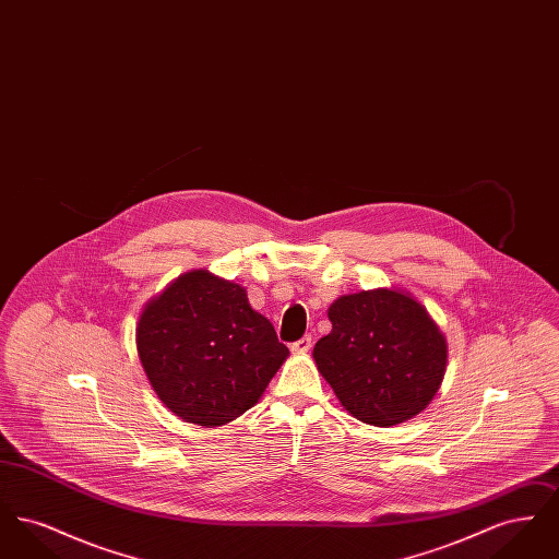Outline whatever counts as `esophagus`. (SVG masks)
<instances>
[{
  "label": "esophagus",
  "mask_w": 559,
  "mask_h": 559,
  "mask_svg": "<svg viewBox=\"0 0 559 559\" xmlns=\"http://www.w3.org/2000/svg\"><path fill=\"white\" fill-rule=\"evenodd\" d=\"M312 347V337L310 335H304L301 340H297L295 344H292L293 354H308Z\"/></svg>",
  "instance_id": "1"
}]
</instances>
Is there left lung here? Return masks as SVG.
<instances>
[{"label": "left lung", "instance_id": "obj_1", "mask_svg": "<svg viewBox=\"0 0 559 559\" xmlns=\"http://www.w3.org/2000/svg\"><path fill=\"white\" fill-rule=\"evenodd\" d=\"M331 333L314 346V362L352 417L392 427L426 411L438 394L449 344L411 293L371 289L337 297Z\"/></svg>", "mask_w": 559, "mask_h": 559}]
</instances>
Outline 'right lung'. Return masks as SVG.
I'll use <instances>...</instances> for the list:
<instances>
[{
	"mask_svg": "<svg viewBox=\"0 0 559 559\" xmlns=\"http://www.w3.org/2000/svg\"><path fill=\"white\" fill-rule=\"evenodd\" d=\"M135 347L160 402L205 427L249 411L289 356L245 287L210 270L180 274L142 308Z\"/></svg>",
	"mask_w": 559,
	"mask_h": 559,
	"instance_id": "1",
	"label": "right lung"
}]
</instances>
